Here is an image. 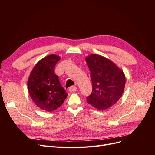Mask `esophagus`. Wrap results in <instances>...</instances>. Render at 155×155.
<instances>
[{
  "mask_svg": "<svg viewBox=\"0 0 155 155\" xmlns=\"http://www.w3.org/2000/svg\"><path fill=\"white\" fill-rule=\"evenodd\" d=\"M77 90V87L76 86H72L69 88V91L70 92H74Z\"/></svg>",
  "mask_w": 155,
  "mask_h": 155,
  "instance_id": "34e87169",
  "label": "esophagus"
}]
</instances>
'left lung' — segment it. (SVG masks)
<instances>
[{"instance_id": "obj_1", "label": "left lung", "mask_w": 155, "mask_h": 155, "mask_svg": "<svg viewBox=\"0 0 155 155\" xmlns=\"http://www.w3.org/2000/svg\"><path fill=\"white\" fill-rule=\"evenodd\" d=\"M85 60L92 83V92L87 97V103L99 110L109 109L122 95L125 74L116 64L100 55L91 54Z\"/></svg>"}]
</instances>
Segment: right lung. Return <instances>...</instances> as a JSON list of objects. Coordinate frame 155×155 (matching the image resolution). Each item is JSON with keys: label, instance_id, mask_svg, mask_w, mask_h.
Here are the masks:
<instances>
[{"label": "right lung", "instance_id": "obj_1", "mask_svg": "<svg viewBox=\"0 0 155 155\" xmlns=\"http://www.w3.org/2000/svg\"><path fill=\"white\" fill-rule=\"evenodd\" d=\"M61 58L51 54L41 59L31 70L28 90L35 105L46 112H52L63 104L67 94L55 74V64Z\"/></svg>", "mask_w": 155, "mask_h": 155}]
</instances>
